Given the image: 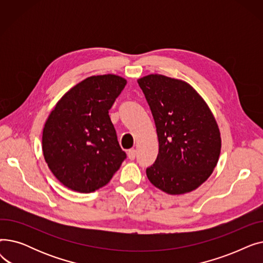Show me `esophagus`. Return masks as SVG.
<instances>
[{"mask_svg": "<svg viewBox=\"0 0 263 263\" xmlns=\"http://www.w3.org/2000/svg\"><path fill=\"white\" fill-rule=\"evenodd\" d=\"M135 157H136V150H135V149H130V150L128 151V158H129L130 160H134Z\"/></svg>", "mask_w": 263, "mask_h": 263, "instance_id": "obj_1", "label": "esophagus"}]
</instances>
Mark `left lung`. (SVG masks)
I'll return each mask as SVG.
<instances>
[{
    "instance_id": "left-lung-1",
    "label": "left lung",
    "mask_w": 263,
    "mask_h": 263,
    "mask_svg": "<svg viewBox=\"0 0 263 263\" xmlns=\"http://www.w3.org/2000/svg\"><path fill=\"white\" fill-rule=\"evenodd\" d=\"M153 113L159 140L149 181L171 195L200 186L218 162L222 140L217 122L201 96L189 83L148 74L137 80Z\"/></svg>"
}]
</instances>
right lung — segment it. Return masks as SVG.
I'll return each mask as SVG.
<instances>
[{
    "label": "right lung",
    "instance_id": "right-lung-1",
    "mask_svg": "<svg viewBox=\"0 0 263 263\" xmlns=\"http://www.w3.org/2000/svg\"><path fill=\"white\" fill-rule=\"evenodd\" d=\"M127 84L116 74L86 78L69 89L50 113L43 132V153L52 174L80 193L109 182L126 159L108 109Z\"/></svg>",
    "mask_w": 263,
    "mask_h": 263
}]
</instances>
